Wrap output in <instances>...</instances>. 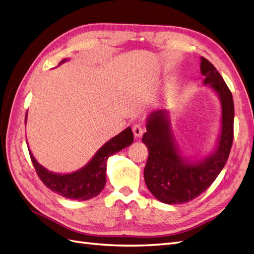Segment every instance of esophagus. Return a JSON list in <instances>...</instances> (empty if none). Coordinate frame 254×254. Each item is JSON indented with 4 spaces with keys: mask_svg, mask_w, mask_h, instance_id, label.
<instances>
[{
    "mask_svg": "<svg viewBox=\"0 0 254 254\" xmlns=\"http://www.w3.org/2000/svg\"><path fill=\"white\" fill-rule=\"evenodd\" d=\"M132 131H133V134L135 137H140V136H142V134L144 132V128L141 125L136 124L132 127Z\"/></svg>",
    "mask_w": 254,
    "mask_h": 254,
    "instance_id": "34e87169",
    "label": "esophagus"
}]
</instances>
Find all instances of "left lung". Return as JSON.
<instances>
[{
  "instance_id": "8db88e82",
  "label": "left lung",
  "mask_w": 254,
  "mask_h": 254,
  "mask_svg": "<svg viewBox=\"0 0 254 254\" xmlns=\"http://www.w3.org/2000/svg\"><path fill=\"white\" fill-rule=\"evenodd\" d=\"M201 86H207L218 97L220 128L213 150L201 159L188 158L177 142L173 125V110L152 111L146 118L142 142L148 148L144 179L150 193L159 201L180 204L193 200L209 188L224 168L233 142L234 104L231 92L215 66L200 57Z\"/></svg>"
}]
</instances>
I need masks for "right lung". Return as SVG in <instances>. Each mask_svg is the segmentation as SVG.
I'll list each match as a JSON object with an SVG mask.
<instances>
[{
    "label": "right lung",
    "mask_w": 254,
    "mask_h": 254,
    "mask_svg": "<svg viewBox=\"0 0 254 254\" xmlns=\"http://www.w3.org/2000/svg\"><path fill=\"white\" fill-rule=\"evenodd\" d=\"M68 59L70 58H64L63 61H60L58 65L66 63ZM26 121L27 113L25 115V124ZM132 142V130L130 127H127L118 135L106 142L86 165L77 171L67 174L54 173L42 166L36 160L32 150L29 149L28 143H26L36 172L45 186L54 193H57L64 198L73 199V200H88V199L96 197L105 188L108 158L128 147Z\"/></svg>",
    "instance_id": "obj_1"
}]
</instances>
